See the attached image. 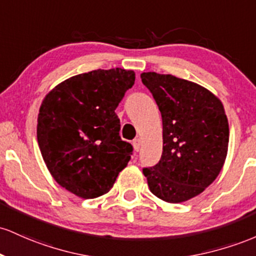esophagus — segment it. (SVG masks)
<instances>
[{
	"mask_svg": "<svg viewBox=\"0 0 256 256\" xmlns=\"http://www.w3.org/2000/svg\"><path fill=\"white\" fill-rule=\"evenodd\" d=\"M133 148H134V150L136 151H139L140 150V145H142V140L139 139V138H136V139H134L133 140Z\"/></svg>",
	"mask_w": 256,
	"mask_h": 256,
	"instance_id": "1",
	"label": "esophagus"
}]
</instances>
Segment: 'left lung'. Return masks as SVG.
<instances>
[{
    "mask_svg": "<svg viewBox=\"0 0 256 256\" xmlns=\"http://www.w3.org/2000/svg\"><path fill=\"white\" fill-rule=\"evenodd\" d=\"M162 114L160 162L144 168L150 191L168 203L198 196L218 178L228 156V120L210 90L173 74L142 72Z\"/></svg>",
    "mask_w": 256,
    "mask_h": 256,
    "instance_id": "left-lung-1",
    "label": "left lung"
}]
</instances>
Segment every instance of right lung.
Returning a JSON list of instances; mask_svg holds the SVG:
<instances>
[{
    "mask_svg": "<svg viewBox=\"0 0 256 256\" xmlns=\"http://www.w3.org/2000/svg\"><path fill=\"white\" fill-rule=\"evenodd\" d=\"M134 81L133 70L99 68L65 80L44 96L37 142L65 190L84 200L102 196L127 166L133 148L120 139L114 110Z\"/></svg>",
    "mask_w": 256,
    "mask_h": 256,
    "instance_id": "right-lung-1",
    "label": "right lung"
}]
</instances>
